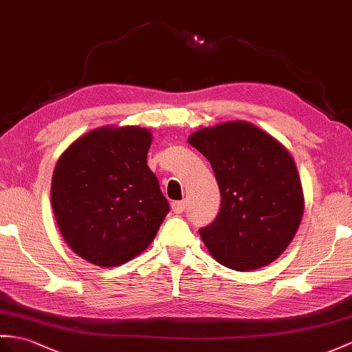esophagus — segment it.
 <instances>
[{
  "mask_svg": "<svg viewBox=\"0 0 352 352\" xmlns=\"http://www.w3.org/2000/svg\"><path fill=\"white\" fill-rule=\"evenodd\" d=\"M186 209V203L185 201H173L171 203V210L175 213H182Z\"/></svg>",
  "mask_w": 352,
  "mask_h": 352,
  "instance_id": "esophagus-1",
  "label": "esophagus"
}]
</instances>
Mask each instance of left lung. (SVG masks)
<instances>
[{"instance_id": "1", "label": "left lung", "mask_w": 352, "mask_h": 352, "mask_svg": "<svg viewBox=\"0 0 352 352\" xmlns=\"http://www.w3.org/2000/svg\"><path fill=\"white\" fill-rule=\"evenodd\" d=\"M188 142L210 162L221 191L215 221L199 230L213 258L237 272L275 261L303 217L302 184L288 151L246 122L203 128Z\"/></svg>"}]
</instances>
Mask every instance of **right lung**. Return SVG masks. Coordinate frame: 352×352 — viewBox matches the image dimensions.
Instances as JSON below:
<instances>
[{"label":"right lung","mask_w":352,"mask_h":352,"mask_svg":"<svg viewBox=\"0 0 352 352\" xmlns=\"http://www.w3.org/2000/svg\"><path fill=\"white\" fill-rule=\"evenodd\" d=\"M152 137L139 126L98 128L58 160L52 208L67 245L101 267L146 250L170 210L146 157Z\"/></svg>","instance_id":"right-lung-1"}]
</instances>
